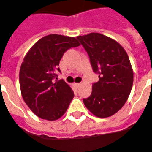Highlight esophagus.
I'll use <instances>...</instances> for the list:
<instances>
[{"instance_id":"obj_1","label":"esophagus","mask_w":152,"mask_h":152,"mask_svg":"<svg viewBox=\"0 0 152 152\" xmlns=\"http://www.w3.org/2000/svg\"><path fill=\"white\" fill-rule=\"evenodd\" d=\"M74 86H76V87H79L80 86V83H74Z\"/></svg>"}]
</instances>
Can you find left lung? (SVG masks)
Returning a JSON list of instances; mask_svg holds the SVG:
<instances>
[{
    "instance_id": "left-lung-1",
    "label": "left lung",
    "mask_w": 152,
    "mask_h": 152,
    "mask_svg": "<svg viewBox=\"0 0 152 152\" xmlns=\"http://www.w3.org/2000/svg\"><path fill=\"white\" fill-rule=\"evenodd\" d=\"M90 58L99 81L93 85L90 96L83 103L96 117L115 114L128 99L134 80L133 69L124 48L114 39L100 33L77 36Z\"/></svg>"
}]
</instances>
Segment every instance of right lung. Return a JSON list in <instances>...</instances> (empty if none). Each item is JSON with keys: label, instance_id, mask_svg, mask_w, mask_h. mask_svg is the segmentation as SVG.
<instances>
[{"label": "right lung", "instance_id": "obj_1", "mask_svg": "<svg viewBox=\"0 0 152 152\" xmlns=\"http://www.w3.org/2000/svg\"><path fill=\"white\" fill-rule=\"evenodd\" d=\"M80 45L74 37L52 34L43 37L26 53L19 72L21 96L37 117L59 119L68 109L74 93L63 80L55 81L64 52Z\"/></svg>", "mask_w": 152, "mask_h": 152}]
</instances>
